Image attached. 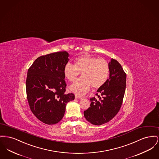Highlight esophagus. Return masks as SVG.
<instances>
[{
  "label": "esophagus",
  "instance_id": "1",
  "mask_svg": "<svg viewBox=\"0 0 159 159\" xmlns=\"http://www.w3.org/2000/svg\"><path fill=\"white\" fill-rule=\"evenodd\" d=\"M75 98H77V99H81V98H83V96H80L79 94H75Z\"/></svg>",
  "mask_w": 159,
  "mask_h": 159
}]
</instances>
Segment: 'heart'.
<instances>
[{
  "label": "heart",
  "mask_w": 159,
  "mask_h": 159,
  "mask_svg": "<svg viewBox=\"0 0 159 159\" xmlns=\"http://www.w3.org/2000/svg\"><path fill=\"white\" fill-rule=\"evenodd\" d=\"M109 65L104 59L89 55L75 59V65L67 63L64 67V74L69 81H74L82 72L83 76L70 86V89L77 94H83L90 87L99 89L107 83L109 75Z\"/></svg>",
  "instance_id": "heart-1"
}]
</instances>
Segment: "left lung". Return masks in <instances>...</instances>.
<instances>
[{
    "mask_svg": "<svg viewBox=\"0 0 159 159\" xmlns=\"http://www.w3.org/2000/svg\"><path fill=\"white\" fill-rule=\"evenodd\" d=\"M109 65V78L98 90V98H90L89 108L84 111L86 120L94 125L107 123L115 117L121 107L126 86V74L116 60Z\"/></svg>",
    "mask_w": 159,
    "mask_h": 159,
    "instance_id": "left-lung-1",
    "label": "left lung"
}]
</instances>
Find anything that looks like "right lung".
I'll use <instances>...</instances> for the list:
<instances>
[{
    "mask_svg": "<svg viewBox=\"0 0 159 159\" xmlns=\"http://www.w3.org/2000/svg\"><path fill=\"white\" fill-rule=\"evenodd\" d=\"M68 57L66 51L40 56L27 71L25 89L29 107L34 116L47 125L59 123L66 104L75 99L74 93H65L64 67Z\"/></svg>",
    "mask_w": 159,
    "mask_h": 159,
    "instance_id": "1",
    "label": "right lung"
}]
</instances>
